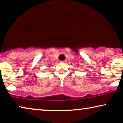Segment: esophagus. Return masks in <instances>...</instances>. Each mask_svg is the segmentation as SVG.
<instances>
[{
	"label": "esophagus",
	"instance_id": "obj_1",
	"mask_svg": "<svg viewBox=\"0 0 123 123\" xmlns=\"http://www.w3.org/2000/svg\"><path fill=\"white\" fill-rule=\"evenodd\" d=\"M61 62H62V63H66V61H65H65H61Z\"/></svg>",
	"mask_w": 123,
	"mask_h": 123
}]
</instances>
